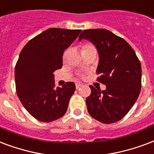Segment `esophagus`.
Masks as SVG:
<instances>
[{"instance_id":"esophagus-1","label":"esophagus","mask_w":154,"mask_h":154,"mask_svg":"<svg viewBox=\"0 0 154 154\" xmlns=\"http://www.w3.org/2000/svg\"><path fill=\"white\" fill-rule=\"evenodd\" d=\"M83 85L82 84V83H76V88L77 89H79L81 87V86H82Z\"/></svg>"}]
</instances>
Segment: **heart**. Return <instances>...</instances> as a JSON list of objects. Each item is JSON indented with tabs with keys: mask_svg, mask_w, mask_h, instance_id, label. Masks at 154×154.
Listing matches in <instances>:
<instances>
[{
	"mask_svg": "<svg viewBox=\"0 0 154 154\" xmlns=\"http://www.w3.org/2000/svg\"><path fill=\"white\" fill-rule=\"evenodd\" d=\"M96 51V48L94 45L92 44H90V43H86V44H84V45L82 46V52H87V51Z\"/></svg>",
	"mask_w": 154,
	"mask_h": 154,
	"instance_id": "obj_1",
	"label": "heart"
}]
</instances>
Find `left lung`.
<instances>
[{"mask_svg": "<svg viewBox=\"0 0 154 154\" xmlns=\"http://www.w3.org/2000/svg\"><path fill=\"white\" fill-rule=\"evenodd\" d=\"M87 39L99 52V82L106 85L100 91L90 86L86 98L87 110L102 123L118 122L127 114L139 97L141 89V64L131 45L120 36L106 29L84 30L79 41Z\"/></svg>", "mask_w": 154, "mask_h": 154, "instance_id": "left-lung-1", "label": "left lung"}]
</instances>
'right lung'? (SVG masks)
<instances>
[{"label": "right lung", "instance_id": "right-lung-1", "mask_svg": "<svg viewBox=\"0 0 154 154\" xmlns=\"http://www.w3.org/2000/svg\"><path fill=\"white\" fill-rule=\"evenodd\" d=\"M82 30L49 28L24 45L14 70L18 97L36 120L50 122L65 114L73 82L55 87L54 72L63 66V54Z\"/></svg>", "mask_w": 154, "mask_h": 154}]
</instances>
